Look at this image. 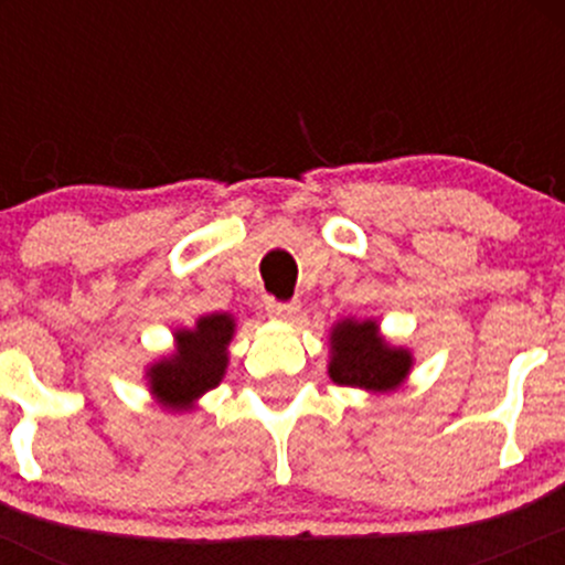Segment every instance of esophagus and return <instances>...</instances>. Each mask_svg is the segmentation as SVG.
I'll return each mask as SVG.
<instances>
[{
  "label": "esophagus",
  "instance_id": "34e87169",
  "mask_svg": "<svg viewBox=\"0 0 565 565\" xmlns=\"http://www.w3.org/2000/svg\"><path fill=\"white\" fill-rule=\"evenodd\" d=\"M265 310H268L270 319H276V321H289V319H295L297 310H300V302H297V300H291V302L268 300V305H265Z\"/></svg>",
  "mask_w": 565,
  "mask_h": 565
}]
</instances>
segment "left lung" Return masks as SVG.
<instances>
[{
	"label": "left lung",
	"mask_w": 565,
	"mask_h": 565,
	"mask_svg": "<svg viewBox=\"0 0 565 565\" xmlns=\"http://www.w3.org/2000/svg\"><path fill=\"white\" fill-rule=\"evenodd\" d=\"M414 355L393 345L374 319H340L329 329V380L366 393H391L412 374Z\"/></svg>",
	"instance_id": "8db88e82"
}]
</instances>
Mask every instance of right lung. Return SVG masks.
Masks as SVG:
<instances>
[{"label": "right lung", "mask_w": 565, "mask_h": 565, "mask_svg": "<svg viewBox=\"0 0 565 565\" xmlns=\"http://www.w3.org/2000/svg\"><path fill=\"white\" fill-rule=\"evenodd\" d=\"M236 334L231 313L199 316L191 329L174 332V350L146 369L148 393L170 412H193L196 401L217 387L228 369V345Z\"/></svg>", "instance_id": "right-lung-1"}]
</instances>
